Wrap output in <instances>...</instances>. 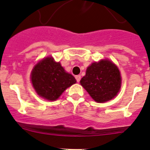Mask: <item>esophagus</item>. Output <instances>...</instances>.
<instances>
[{
    "label": "esophagus",
    "instance_id": "34e87169",
    "mask_svg": "<svg viewBox=\"0 0 150 150\" xmlns=\"http://www.w3.org/2000/svg\"><path fill=\"white\" fill-rule=\"evenodd\" d=\"M80 79H81V76H80V75H77V76H76V81H77V83H79V82L80 81Z\"/></svg>",
    "mask_w": 150,
    "mask_h": 150
}]
</instances>
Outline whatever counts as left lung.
<instances>
[{"mask_svg":"<svg viewBox=\"0 0 150 150\" xmlns=\"http://www.w3.org/2000/svg\"><path fill=\"white\" fill-rule=\"evenodd\" d=\"M80 84L96 102L108 101L114 98L121 88L120 70L107 59L94 62L87 67Z\"/></svg>","mask_w":150,"mask_h":150,"instance_id":"left-lung-1","label":"left lung"}]
</instances>
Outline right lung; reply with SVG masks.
<instances>
[{
  "label": "right lung",
  "mask_w": 150,
  "mask_h": 150,
  "mask_svg": "<svg viewBox=\"0 0 150 150\" xmlns=\"http://www.w3.org/2000/svg\"><path fill=\"white\" fill-rule=\"evenodd\" d=\"M30 80L38 95L48 100H57L66 88L76 82L52 57L43 59L34 66Z\"/></svg>",
  "instance_id": "right-lung-1"
}]
</instances>
